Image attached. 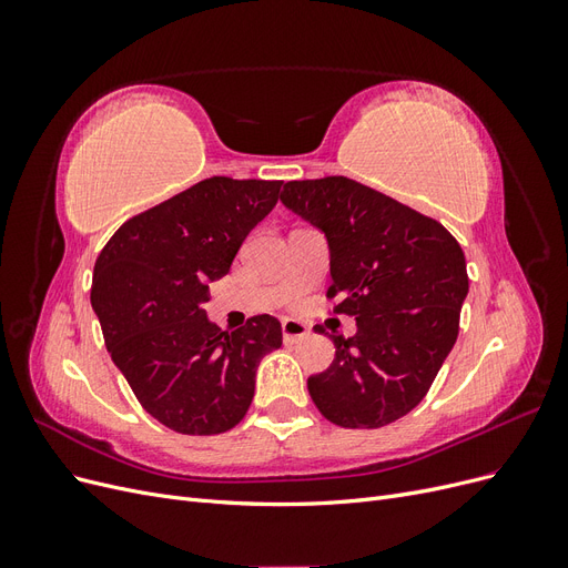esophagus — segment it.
Wrapping results in <instances>:
<instances>
[{
    "mask_svg": "<svg viewBox=\"0 0 568 568\" xmlns=\"http://www.w3.org/2000/svg\"><path fill=\"white\" fill-rule=\"evenodd\" d=\"M282 334H284L286 343H294V341L305 338L307 334H311V329H307V326L298 320H284L282 322Z\"/></svg>",
    "mask_w": 568,
    "mask_h": 568,
    "instance_id": "34e87169",
    "label": "esophagus"
}]
</instances>
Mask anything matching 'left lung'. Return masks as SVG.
<instances>
[{
  "label": "left lung",
  "instance_id": "obj_1",
  "mask_svg": "<svg viewBox=\"0 0 568 568\" xmlns=\"http://www.w3.org/2000/svg\"><path fill=\"white\" fill-rule=\"evenodd\" d=\"M282 203L324 232L326 298L357 324L355 336H334L329 369L307 379L313 403L343 428L405 417L457 341L469 291L457 239L438 220L341 175L286 182Z\"/></svg>",
  "mask_w": 568,
  "mask_h": 568
}]
</instances>
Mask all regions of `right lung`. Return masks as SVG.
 I'll list each match as a JSON object with an SVG mask.
<instances>
[{"mask_svg":"<svg viewBox=\"0 0 568 568\" xmlns=\"http://www.w3.org/2000/svg\"><path fill=\"white\" fill-rule=\"evenodd\" d=\"M280 180L209 178L130 217L101 248L92 307L115 367L153 419L186 436L244 419L261 359L282 346L277 317L222 332L205 317L248 232L280 201Z\"/></svg>","mask_w":568,"mask_h":568,"instance_id":"right-lung-1","label":"right lung"}]
</instances>
